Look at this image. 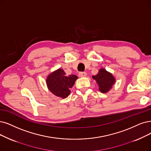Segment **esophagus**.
I'll use <instances>...</instances> for the list:
<instances>
[{
    "instance_id": "obj_1",
    "label": "esophagus",
    "mask_w": 151,
    "mask_h": 151,
    "mask_svg": "<svg viewBox=\"0 0 151 151\" xmlns=\"http://www.w3.org/2000/svg\"><path fill=\"white\" fill-rule=\"evenodd\" d=\"M86 75H87V74L86 72H80L79 73V76L80 77H85V76H86Z\"/></svg>"
}]
</instances>
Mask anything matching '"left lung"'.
I'll return each instance as SVG.
<instances>
[{
    "label": "left lung",
    "instance_id": "obj_1",
    "mask_svg": "<svg viewBox=\"0 0 151 151\" xmlns=\"http://www.w3.org/2000/svg\"><path fill=\"white\" fill-rule=\"evenodd\" d=\"M92 77L98 83L99 90L103 93L108 92L115 83L116 81L113 75L104 68L100 69L98 73Z\"/></svg>",
    "mask_w": 151,
    "mask_h": 151
}]
</instances>
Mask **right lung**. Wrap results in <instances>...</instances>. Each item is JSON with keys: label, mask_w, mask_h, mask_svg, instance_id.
I'll return each instance as SVG.
<instances>
[{"label": "right lung", "mask_w": 151, "mask_h": 151, "mask_svg": "<svg viewBox=\"0 0 151 151\" xmlns=\"http://www.w3.org/2000/svg\"><path fill=\"white\" fill-rule=\"evenodd\" d=\"M77 79V76H66L64 70L59 68L48 76L46 83L48 90L55 96L66 98L70 94V88Z\"/></svg>", "instance_id": "add662e5"}]
</instances>
